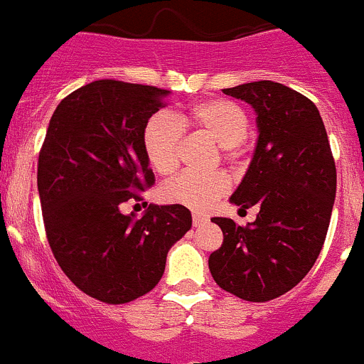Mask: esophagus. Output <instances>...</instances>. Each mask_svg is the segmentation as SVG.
Wrapping results in <instances>:
<instances>
[{
    "instance_id": "esophagus-1",
    "label": "esophagus",
    "mask_w": 364,
    "mask_h": 364,
    "mask_svg": "<svg viewBox=\"0 0 364 364\" xmlns=\"http://www.w3.org/2000/svg\"><path fill=\"white\" fill-rule=\"evenodd\" d=\"M203 223H207V216H203V214H198V213L193 214V225H195V227H200V225Z\"/></svg>"
}]
</instances>
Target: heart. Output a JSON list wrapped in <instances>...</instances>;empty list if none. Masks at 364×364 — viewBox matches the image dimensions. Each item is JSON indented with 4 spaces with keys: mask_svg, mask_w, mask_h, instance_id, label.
Segmentation results:
<instances>
[{
    "mask_svg": "<svg viewBox=\"0 0 364 364\" xmlns=\"http://www.w3.org/2000/svg\"><path fill=\"white\" fill-rule=\"evenodd\" d=\"M180 121L216 141L227 159L236 154L250 127L247 112L237 103L223 98L195 103L188 112L180 116ZM143 148L148 162L159 175H171L180 161L182 130L169 116L155 114L148 119L143 130ZM228 188L230 180L223 171L209 175L182 173L162 186L161 200L193 210H205L221 198Z\"/></svg>",
    "mask_w": 364,
    "mask_h": 364,
    "instance_id": "obj_1",
    "label": "heart"
}]
</instances>
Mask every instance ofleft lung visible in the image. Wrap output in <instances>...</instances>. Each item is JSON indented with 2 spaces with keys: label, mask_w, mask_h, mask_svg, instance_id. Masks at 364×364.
Here are the masks:
<instances>
[{
  "label": "left lung",
  "mask_w": 364,
  "mask_h": 364,
  "mask_svg": "<svg viewBox=\"0 0 364 364\" xmlns=\"http://www.w3.org/2000/svg\"><path fill=\"white\" fill-rule=\"evenodd\" d=\"M257 114V144L247 175L230 196L254 223L213 218L223 243L209 257L213 279L248 302L293 289L320 255L336 196V164L316 105L272 80L223 89Z\"/></svg>",
  "instance_id": "1"
}]
</instances>
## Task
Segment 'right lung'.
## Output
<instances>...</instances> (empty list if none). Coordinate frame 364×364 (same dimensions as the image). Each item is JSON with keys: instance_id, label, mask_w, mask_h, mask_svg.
<instances>
[{"instance_id": "1", "label": "right lung", "mask_w": 364, "mask_h": 364, "mask_svg": "<svg viewBox=\"0 0 364 364\" xmlns=\"http://www.w3.org/2000/svg\"><path fill=\"white\" fill-rule=\"evenodd\" d=\"M168 95L96 80L65 96L50 119L37 164L48 243L69 280L100 302L151 291L169 248L191 228L182 205H150L139 220L121 213L155 182L143 130Z\"/></svg>"}]
</instances>
